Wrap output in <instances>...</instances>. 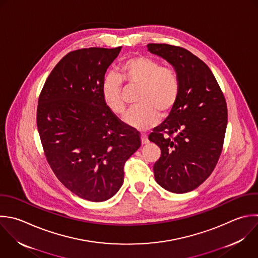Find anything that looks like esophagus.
Segmentation results:
<instances>
[{"instance_id":"1","label":"esophagus","mask_w":258,"mask_h":258,"mask_svg":"<svg viewBox=\"0 0 258 258\" xmlns=\"http://www.w3.org/2000/svg\"><path fill=\"white\" fill-rule=\"evenodd\" d=\"M141 142H142V144H146V143L149 142L148 137H147V135H146L145 133H142V134H141Z\"/></svg>"}]
</instances>
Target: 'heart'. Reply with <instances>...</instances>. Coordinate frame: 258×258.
<instances>
[{
    "label": "heart",
    "mask_w": 258,
    "mask_h": 258,
    "mask_svg": "<svg viewBox=\"0 0 258 258\" xmlns=\"http://www.w3.org/2000/svg\"><path fill=\"white\" fill-rule=\"evenodd\" d=\"M119 77L127 86L139 87V106L124 118L125 123L135 129L145 131L155 126L160 119L159 113L168 115L177 103L180 83L176 72L162 67L154 58L137 55L126 59L120 67ZM119 79L115 75H108L102 83L103 101L116 115H123L126 109Z\"/></svg>",
    "instance_id": "1"
}]
</instances>
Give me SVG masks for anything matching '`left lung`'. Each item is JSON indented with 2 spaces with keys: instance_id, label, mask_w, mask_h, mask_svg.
<instances>
[{
  "instance_id": "8db88e82",
  "label": "left lung",
  "mask_w": 258,
  "mask_h": 258,
  "mask_svg": "<svg viewBox=\"0 0 258 258\" xmlns=\"http://www.w3.org/2000/svg\"><path fill=\"white\" fill-rule=\"evenodd\" d=\"M147 48L172 64L180 83L177 103L148 137L161 149L154 177L166 190L187 192L211 175L219 160L227 104L209 67L191 52L164 43H149Z\"/></svg>"
}]
</instances>
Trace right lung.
Segmentation results:
<instances>
[{
    "mask_svg": "<svg viewBox=\"0 0 258 258\" xmlns=\"http://www.w3.org/2000/svg\"><path fill=\"white\" fill-rule=\"evenodd\" d=\"M120 47L71 51L48 76L39 95L37 128L44 155L61 183L82 199L103 202L124 180V165L140 147L105 105L102 83Z\"/></svg>",
    "mask_w": 258,
    "mask_h": 258,
    "instance_id": "add662e5",
    "label": "right lung"
}]
</instances>
